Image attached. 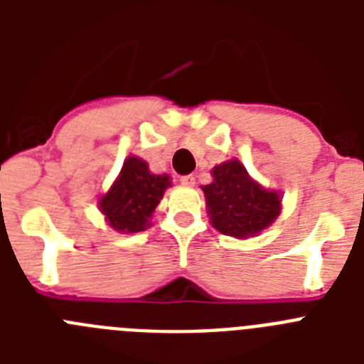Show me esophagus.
Masks as SVG:
<instances>
[{
	"instance_id": "1",
	"label": "esophagus",
	"mask_w": 364,
	"mask_h": 364,
	"mask_svg": "<svg viewBox=\"0 0 364 364\" xmlns=\"http://www.w3.org/2000/svg\"><path fill=\"white\" fill-rule=\"evenodd\" d=\"M180 184H182V186H188V188H191V186H195V176H193V175L180 176Z\"/></svg>"
}]
</instances>
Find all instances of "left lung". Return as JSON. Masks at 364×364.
Listing matches in <instances>:
<instances>
[{"instance_id": "1", "label": "left lung", "mask_w": 364, "mask_h": 364, "mask_svg": "<svg viewBox=\"0 0 364 364\" xmlns=\"http://www.w3.org/2000/svg\"><path fill=\"white\" fill-rule=\"evenodd\" d=\"M213 182L202 186L215 230L235 239L255 237L281 213V195L262 188L237 159L211 169Z\"/></svg>"}]
</instances>
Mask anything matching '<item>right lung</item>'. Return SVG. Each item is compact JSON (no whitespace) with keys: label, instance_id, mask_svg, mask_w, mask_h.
Returning a JSON list of instances; mask_svg holds the SVG:
<instances>
[{"label":"right lung","instance_id":"add662e5","mask_svg":"<svg viewBox=\"0 0 364 364\" xmlns=\"http://www.w3.org/2000/svg\"><path fill=\"white\" fill-rule=\"evenodd\" d=\"M169 186V176L154 175L146 160L129 156L111 189L100 197L98 208L112 230L120 233L144 231Z\"/></svg>","mask_w":364,"mask_h":364}]
</instances>
